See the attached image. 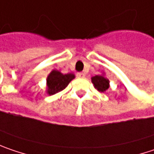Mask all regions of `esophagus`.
Instances as JSON below:
<instances>
[{
    "instance_id": "esophagus-1",
    "label": "esophagus",
    "mask_w": 154,
    "mask_h": 154,
    "mask_svg": "<svg viewBox=\"0 0 154 154\" xmlns=\"http://www.w3.org/2000/svg\"><path fill=\"white\" fill-rule=\"evenodd\" d=\"M76 75L78 78H84L85 77V73H83V72H77Z\"/></svg>"
}]
</instances>
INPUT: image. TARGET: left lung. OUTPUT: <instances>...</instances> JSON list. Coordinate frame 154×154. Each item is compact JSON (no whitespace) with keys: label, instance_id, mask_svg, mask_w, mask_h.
Returning <instances> with one entry per match:
<instances>
[{"label":"left lung","instance_id":"left-lung-1","mask_svg":"<svg viewBox=\"0 0 154 154\" xmlns=\"http://www.w3.org/2000/svg\"><path fill=\"white\" fill-rule=\"evenodd\" d=\"M91 82L94 87L100 92H106L109 88V81L105 77V73L95 75L91 78Z\"/></svg>","mask_w":154,"mask_h":154}]
</instances>
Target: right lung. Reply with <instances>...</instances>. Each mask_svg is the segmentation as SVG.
Segmentation results:
<instances>
[{
  "mask_svg": "<svg viewBox=\"0 0 154 154\" xmlns=\"http://www.w3.org/2000/svg\"><path fill=\"white\" fill-rule=\"evenodd\" d=\"M75 78L73 73H62L58 70H52L46 79V93L52 95L65 89L72 80Z\"/></svg>",
  "mask_w": 154,
  "mask_h": 154,
  "instance_id": "add662e5",
  "label": "right lung"
}]
</instances>
